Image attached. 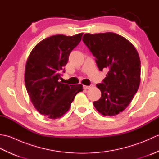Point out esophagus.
<instances>
[{
    "instance_id": "obj_1",
    "label": "esophagus",
    "mask_w": 159,
    "mask_h": 159,
    "mask_svg": "<svg viewBox=\"0 0 159 159\" xmlns=\"http://www.w3.org/2000/svg\"><path fill=\"white\" fill-rule=\"evenodd\" d=\"M83 87H84V89H90L91 87H91V86H87V85H85V86H84Z\"/></svg>"
}]
</instances>
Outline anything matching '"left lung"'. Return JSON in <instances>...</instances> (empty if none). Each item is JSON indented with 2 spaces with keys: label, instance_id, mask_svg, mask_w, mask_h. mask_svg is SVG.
Segmentation results:
<instances>
[{
  "label": "left lung",
  "instance_id": "obj_1",
  "mask_svg": "<svg viewBox=\"0 0 159 159\" xmlns=\"http://www.w3.org/2000/svg\"><path fill=\"white\" fill-rule=\"evenodd\" d=\"M83 41L96 57L99 70H108L103 83L96 85L102 95L93 105L103 116H116L129 105L139 89V54L128 39L114 33H86Z\"/></svg>",
  "mask_w": 159,
  "mask_h": 159
}]
</instances>
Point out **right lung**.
<instances>
[{"label":"right lung","instance_id":"obj_1","mask_svg":"<svg viewBox=\"0 0 159 159\" xmlns=\"http://www.w3.org/2000/svg\"><path fill=\"white\" fill-rule=\"evenodd\" d=\"M83 35L47 38L33 48L26 61L25 82L28 94L35 109L50 119L62 117L75 96L83 90L80 84L67 85L60 81L70 54Z\"/></svg>","mask_w":159,"mask_h":159}]
</instances>
